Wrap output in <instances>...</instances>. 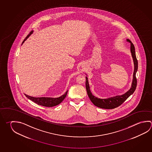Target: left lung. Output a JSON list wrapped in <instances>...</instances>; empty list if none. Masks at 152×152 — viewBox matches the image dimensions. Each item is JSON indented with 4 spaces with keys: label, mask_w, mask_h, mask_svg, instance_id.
<instances>
[{
    "label": "left lung",
    "mask_w": 152,
    "mask_h": 152,
    "mask_svg": "<svg viewBox=\"0 0 152 152\" xmlns=\"http://www.w3.org/2000/svg\"><path fill=\"white\" fill-rule=\"evenodd\" d=\"M127 42H129L131 44V56L133 58V63H134V72H133V80L132 85L130 89L127 91L126 93L123 94L121 96H116L109 98L107 99L98 98L93 94L91 92L90 86L88 84V77L86 76V89L88 93V95L90 99L91 102L93 103L96 106L104 108V109H113L116 108L117 107L120 106L130 96L133 94L134 91L136 90L137 87V80L136 78V72L138 70V60L137 59L135 52V48L132 43L129 39H126Z\"/></svg>",
    "instance_id": "obj_1"
}]
</instances>
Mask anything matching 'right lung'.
Returning a JSON list of instances; mask_svg holds the SVG:
<instances>
[{
    "mask_svg": "<svg viewBox=\"0 0 152 152\" xmlns=\"http://www.w3.org/2000/svg\"><path fill=\"white\" fill-rule=\"evenodd\" d=\"M33 31H31L30 32L29 34L28 35L27 37L24 39V40L23 41L22 44L24 43V41L27 39L29 37L31 34H32ZM68 91L66 92L64 95L59 96L58 98H48V97H40V98H36V97H33L31 96H28L25 94V96H26L28 98L30 99V100L34 101L36 104H39L41 106H43L44 107H51L55 106L58 104H60L62 101L64 100L66 96H67Z\"/></svg>",
    "mask_w": 152,
    "mask_h": 152,
    "instance_id": "add662e5",
    "label": "right lung"
}]
</instances>
